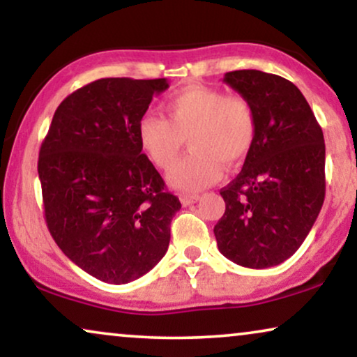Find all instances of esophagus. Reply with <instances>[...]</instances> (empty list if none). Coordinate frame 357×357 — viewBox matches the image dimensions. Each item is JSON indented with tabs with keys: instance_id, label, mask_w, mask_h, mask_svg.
I'll use <instances>...</instances> for the list:
<instances>
[{
	"instance_id": "34e87169",
	"label": "esophagus",
	"mask_w": 357,
	"mask_h": 357,
	"mask_svg": "<svg viewBox=\"0 0 357 357\" xmlns=\"http://www.w3.org/2000/svg\"><path fill=\"white\" fill-rule=\"evenodd\" d=\"M199 194H188V192H183L179 194V201H181L183 206H189V204H194L199 201Z\"/></svg>"
}]
</instances>
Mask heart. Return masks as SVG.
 <instances>
[{"instance_id":"heart-1","label":"heart","mask_w":357,"mask_h":357,"mask_svg":"<svg viewBox=\"0 0 357 357\" xmlns=\"http://www.w3.org/2000/svg\"><path fill=\"white\" fill-rule=\"evenodd\" d=\"M166 119L145 114L137 123V139L156 168L171 171L169 183L183 191H199L222 178L250 153L256 139V114L243 94H223L206 84H189L166 99Z\"/></svg>"}]
</instances>
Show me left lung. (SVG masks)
Instances as JSON below:
<instances>
[{"label": "left lung", "mask_w": 357, "mask_h": 357, "mask_svg": "<svg viewBox=\"0 0 357 357\" xmlns=\"http://www.w3.org/2000/svg\"><path fill=\"white\" fill-rule=\"evenodd\" d=\"M256 114V139L238 176L222 189L213 234L220 253L251 269L281 264L301 248L325 201V140L296 84L259 70L225 73Z\"/></svg>", "instance_id": "1"}]
</instances>
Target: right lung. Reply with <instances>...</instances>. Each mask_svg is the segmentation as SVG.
Wrapping results in <instances>:
<instances>
[{"mask_svg":"<svg viewBox=\"0 0 357 357\" xmlns=\"http://www.w3.org/2000/svg\"><path fill=\"white\" fill-rule=\"evenodd\" d=\"M166 78H102L66 96L39 151L45 222L73 263L109 284L149 273L181 202L142 153L137 123Z\"/></svg>","mask_w":357,"mask_h":357,"instance_id":"add662e5","label":"right lung"}]
</instances>
